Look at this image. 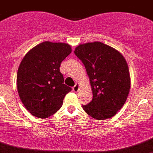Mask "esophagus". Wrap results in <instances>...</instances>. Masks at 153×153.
<instances>
[{
    "mask_svg": "<svg viewBox=\"0 0 153 153\" xmlns=\"http://www.w3.org/2000/svg\"><path fill=\"white\" fill-rule=\"evenodd\" d=\"M72 90H73V91L75 92V93L78 92V90H79V84H75V85L73 87V88H72Z\"/></svg>",
    "mask_w": 153,
    "mask_h": 153,
    "instance_id": "1",
    "label": "esophagus"
}]
</instances>
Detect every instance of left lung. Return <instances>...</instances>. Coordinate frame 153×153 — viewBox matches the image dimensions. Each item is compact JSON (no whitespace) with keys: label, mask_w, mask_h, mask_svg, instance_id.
I'll return each instance as SVG.
<instances>
[{"label":"left lung","mask_w":153,"mask_h":153,"mask_svg":"<svg viewBox=\"0 0 153 153\" xmlns=\"http://www.w3.org/2000/svg\"><path fill=\"white\" fill-rule=\"evenodd\" d=\"M74 52L85 66L93 92V99L83 109L98 120L111 118L123 106L131 87L125 57L101 42L80 44Z\"/></svg>","instance_id":"left-lung-1"}]
</instances>
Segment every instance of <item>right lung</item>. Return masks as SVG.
Returning <instances> with one entry per match:
<instances>
[{"label":"right lung","mask_w":153,"mask_h":153,"mask_svg":"<svg viewBox=\"0 0 153 153\" xmlns=\"http://www.w3.org/2000/svg\"><path fill=\"white\" fill-rule=\"evenodd\" d=\"M72 52L70 45L49 41L31 48L17 72V90L21 101L33 116L48 118L63 105L72 88L63 84L60 63Z\"/></svg>","instance_id":"obj_1"}]
</instances>
